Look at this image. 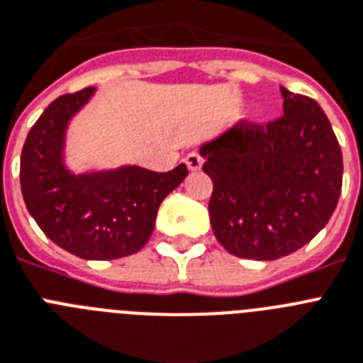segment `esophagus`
<instances>
[{
    "label": "esophagus",
    "instance_id": "obj_1",
    "mask_svg": "<svg viewBox=\"0 0 363 363\" xmlns=\"http://www.w3.org/2000/svg\"><path fill=\"white\" fill-rule=\"evenodd\" d=\"M202 163L203 160L200 157L199 152H189L187 155H185V164H187V169L189 170H200L202 169Z\"/></svg>",
    "mask_w": 363,
    "mask_h": 363
}]
</instances>
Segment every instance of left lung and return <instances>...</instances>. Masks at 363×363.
Masks as SVG:
<instances>
[{"label":"left lung","instance_id":"left-lung-1","mask_svg":"<svg viewBox=\"0 0 363 363\" xmlns=\"http://www.w3.org/2000/svg\"><path fill=\"white\" fill-rule=\"evenodd\" d=\"M284 115L241 121L200 148L213 182L215 238L245 259H278L315 238L330 220L343 182V157L330 122L308 96L280 89Z\"/></svg>","mask_w":363,"mask_h":363}]
</instances>
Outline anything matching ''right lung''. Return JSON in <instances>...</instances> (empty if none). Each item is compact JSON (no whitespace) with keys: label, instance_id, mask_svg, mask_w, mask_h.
<instances>
[{"label":"right lung","instance_id":"obj_1","mask_svg":"<svg viewBox=\"0 0 363 363\" xmlns=\"http://www.w3.org/2000/svg\"><path fill=\"white\" fill-rule=\"evenodd\" d=\"M94 94L86 86L53 100L35 122L20 160L27 211L55 245L83 259H116L139 252L154 232L161 202L189 174L121 167L72 174L62 163L70 118Z\"/></svg>","mask_w":363,"mask_h":363}]
</instances>
